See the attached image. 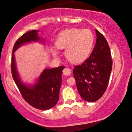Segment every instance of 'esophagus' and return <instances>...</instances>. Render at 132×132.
Wrapping results in <instances>:
<instances>
[{"label": "esophagus", "instance_id": "esophagus-1", "mask_svg": "<svg viewBox=\"0 0 132 132\" xmlns=\"http://www.w3.org/2000/svg\"><path fill=\"white\" fill-rule=\"evenodd\" d=\"M63 74L64 75H66V76H69V75H70L71 73V71L70 70L69 68H64L63 70Z\"/></svg>", "mask_w": 132, "mask_h": 132}]
</instances>
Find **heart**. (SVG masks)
Instances as JSON below:
<instances>
[{"mask_svg":"<svg viewBox=\"0 0 132 132\" xmlns=\"http://www.w3.org/2000/svg\"><path fill=\"white\" fill-rule=\"evenodd\" d=\"M95 37L89 29L72 28L63 31L55 40L58 49H65L66 58L73 63H80L88 57L93 46ZM54 56H57L56 50H52Z\"/></svg>","mask_w":132,"mask_h":132,"instance_id":"obj_1","label":"heart"}]
</instances>
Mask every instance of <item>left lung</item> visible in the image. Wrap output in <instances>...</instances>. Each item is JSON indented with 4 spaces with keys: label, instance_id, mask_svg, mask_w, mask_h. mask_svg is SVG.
I'll return each instance as SVG.
<instances>
[{
    "label": "left lung",
    "instance_id": "left-lung-1",
    "mask_svg": "<svg viewBox=\"0 0 132 132\" xmlns=\"http://www.w3.org/2000/svg\"><path fill=\"white\" fill-rule=\"evenodd\" d=\"M96 43L91 55L73 73L81 97L89 102L99 100L107 89L112 69L110 47L105 37L96 30Z\"/></svg>",
    "mask_w": 132,
    "mask_h": 132
}]
</instances>
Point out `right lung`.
Segmentation results:
<instances>
[{
    "label": "right lung",
    "instance_id": "add662e5",
    "mask_svg": "<svg viewBox=\"0 0 132 132\" xmlns=\"http://www.w3.org/2000/svg\"><path fill=\"white\" fill-rule=\"evenodd\" d=\"M38 30H33L26 32L14 43L12 51L11 71L13 79L19 92L27 103L33 108L47 110L53 108L57 103L62 83V70L64 66L56 68L46 69L40 76L39 80L32 87H28L20 81L16 70L14 52L20 46L32 41H39Z\"/></svg>",
    "mask_w": 132,
    "mask_h": 132
}]
</instances>
